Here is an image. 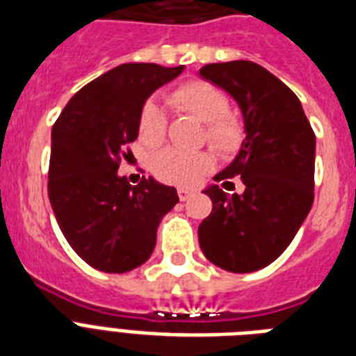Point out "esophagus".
<instances>
[{
  "mask_svg": "<svg viewBox=\"0 0 356 356\" xmlns=\"http://www.w3.org/2000/svg\"><path fill=\"white\" fill-rule=\"evenodd\" d=\"M191 195H193V191H189V189H178V196H180L181 202H186Z\"/></svg>",
  "mask_w": 356,
  "mask_h": 356,
  "instance_id": "obj_1",
  "label": "esophagus"
}]
</instances>
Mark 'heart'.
Here are the masks:
<instances>
[{
    "mask_svg": "<svg viewBox=\"0 0 356 356\" xmlns=\"http://www.w3.org/2000/svg\"><path fill=\"white\" fill-rule=\"evenodd\" d=\"M176 112L189 113L204 123V139L218 154H233L244 139L243 121L229 112V101L218 86L207 81H187L176 86L167 97ZM139 139L147 147L163 143L167 118L156 102H147L138 118ZM211 156L206 152H184L167 149L156 156L154 175L176 186H193L211 169Z\"/></svg>",
    "mask_w": 356,
    "mask_h": 356,
    "instance_id": "heart-1",
    "label": "heart"
}]
</instances>
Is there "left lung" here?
Masks as SVG:
<instances>
[{
	"instance_id": "left-lung-1",
	"label": "left lung",
	"mask_w": 356,
	"mask_h": 356,
	"mask_svg": "<svg viewBox=\"0 0 356 356\" xmlns=\"http://www.w3.org/2000/svg\"><path fill=\"white\" fill-rule=\"evenodd\" d=\"M206 81L241 106L246 138L215 180L241 176L244 193L207 187L213 209L198 226L200 248L227 272H255L292 243L314 200L316 138L300 99L263 65L250 60L207 64Z\"/></svg>"
}]
</instances>
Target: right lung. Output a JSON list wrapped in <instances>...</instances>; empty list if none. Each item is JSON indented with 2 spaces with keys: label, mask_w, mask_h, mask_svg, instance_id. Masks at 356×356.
I'll return each instance as SVG.
<instances>
[{
  "label": "right lung",
  "mask_w": 356,
  "mask_h": 356,
  "mask_svg": "<svg viewBox=\"0 0 356 356\" xmlns=\"http://www.w3.org/2000/svg\"><path fill=\"white\" fill-rule=\"evenodd\" d=\"M184 65L121 64L76 92L51 132L49 202L65 241L90 266L123 274L156 246L161 218L178 204L175 187L118 175L132 152L138 118L150 93Z\"/></svg>",
  "instance_id": "1"
}]
</instances>
